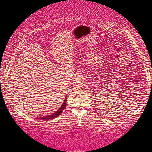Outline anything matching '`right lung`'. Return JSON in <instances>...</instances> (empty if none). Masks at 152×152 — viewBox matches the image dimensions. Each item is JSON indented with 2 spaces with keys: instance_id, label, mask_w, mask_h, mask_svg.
Here are the masks:
<instances>
[{
  "instance_id": "1",
  "label": "right lung",
  "mask_w": 152,
  "mask_h": 152,
  "mask_svg": "<svg viewBox=\"0 0 152 152\" xmlns=\"http://www.w3.org/2000/svg\"><path fill=\"white\" fill-rule=\"evenodd\" d=\"M66 102H67V97H65V100H64L63 103L62 104L61 107H60L57 111H56L54 113H53V114H52L51 115H49V116H47L45 117H42V118H39L41 120H50V119H54L55 118H56V117L58 116L59 115H61V113L63 112L64 109H65V107H66Z\"/></svg>"
}]
</instances>
